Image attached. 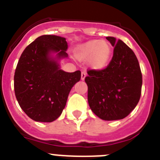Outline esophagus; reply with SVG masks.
<instances>
[{"instance_id":"esophagus-1","label":"esophagus","mask_w":160,"mask_h":160,"mask_svg":"<svg viewBox=\"0 0 160 160\" xmlns=\"http://www.w3.org/2000/svg\"><path fill=\"white\" fill-rule=\"evenodd\" d=\"M86 76H87V73L85 71H82L81 73V79L82 80H84L85 78H86Z\"/></svg>"}]
</instances>
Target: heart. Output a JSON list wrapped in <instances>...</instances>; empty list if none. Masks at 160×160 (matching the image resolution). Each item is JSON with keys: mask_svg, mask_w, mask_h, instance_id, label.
Segmentation results:
<instances>
[{"mask_svg": "<svg viewBox=\"0 0 160 160\" xmlns=\"http://www.w3.org/2000/svg\"><path fill=\"white\" fill-rule=\"evenodd\" d=\"M111 55V46L106 41L92 40L80 46L78 57L82 60L90 58V65L94 69H102L108 63Z\"/></svg>", "mask_w": 160, "mask_h": 160, "instance_id": "heart-1", "label": "heart"}]
</instances>
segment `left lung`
Returning <instances> with one entry per match:
<instances>
[{"instance_id":"8db88e82","label":"left lung","mask_w":160,"mask_h":160,"mask_svg":"<svg viewBox=\"0 0 160 160\" xmlns=\"http://www.w3.org/2000/svg\"><path fill=\"white\" fill-rule=\"evenodd\" d=\"M107 39L114 46L113 57L102 70H88L85 82L88 103L101 119H122L138 104L142 90V73L132 49L113 37Z\"/></svg>"}]
</instances>
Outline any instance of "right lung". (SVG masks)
I'll use <instances>...</instances> for the list:
<instances>
[{
  "label": "right lung",
  "instance_id": "right-lung-1",
  "mask_svg": "<svg viewBox=\"0 0 160 160\" xmlns=\"http://www.w3.org/2000/svg\"><path fill=\"white\" fill-rule=\"evenodd\" d=\"M66 38L43 35L25 48L14 73V91L24 112L37 122H50L62 112L70 90L81 78L79 70L68 73L60 70L51 52L66 58Z\"/></svg>",
  "mask_w": 160,
  "mask_h": 160
}]
</instances>
